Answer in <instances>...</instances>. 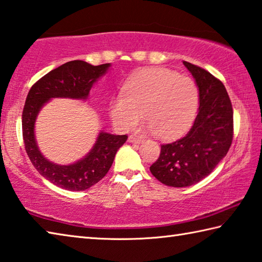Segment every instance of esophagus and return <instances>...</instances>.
Here are the masks:
<instances>
[{
  "label": "esophagus",
  "mask_w": 262,
  "mask_h": 262,
  "mask_svg": "<svg viewBox=\"0 0 262 262\" xmlns=\"http://www.w3.org/2000/svg\"><path fill=\"white\" fill-rule=\"evenodd\" d=\"M128 143H132V144H140L143 139L140 138V137H137V136H130L128 137Z\"/></svg>",
  "instance_id": "obj_1"
}]
</instances>
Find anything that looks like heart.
Masks as SVG:
<instances>
[{
    "label": "heart",
    "instance_id": "heart-1",
    "mask_svg": "<svg viewBox=\"0 0 262 262\" xmlns=\"http://www.w3.org/2000/svg\"><path fill=\"white\" fill-rule=\"evenodd\" d=\"M198 104L199 90L192 78L164 68H150L128 78L122 94L110 102L109 115L115 126L126 131L143 114L148 131L169 140L191 126Z\"/></svg>",
    "mask_w": 262,
    "mask_h": 262
}]
</instances>
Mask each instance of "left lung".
Returning a JSON list of instances; mask_svg holds the SVG:
<instances>
[{
    "mask_svg": "<svg viewBox=\"0 0 262 262\" xmlns=\"http://www.w3.org/2000/svg\"><path fill=\"white\" fill-rule=\"evenodd\" d=\"M183 64L198 86V115L183 138L161 146L149 168L157 180L172 187L191 186L207 177L227 155L233 137L232 105L222 81L203 68Z\"/></svg>",
    "mask_w": 262,
    "mask_h": 262,
    "instance_id": "8db88e82",
    "label": "left lung"
}]
</instances>
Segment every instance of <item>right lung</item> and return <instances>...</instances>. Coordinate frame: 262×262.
Masks as SVG:
<instances>
[{
	"label": "right lung",
	"instance_id": "1",
	"mask_svg": "<svg viewBox=\"0 0 262 262\" xmlns=\"http://www.w3.org/2000/svg\"><path fill=\"white\" fill-rule=\"evenodd\" d=\"M109 67L110 63L92 66L79 59L67 62L40 78L27 94L21 115L26 153L41 176L64 190L84 191L102 180L127 136L110 135L101 131L93 148L85 158L72 164L62 166L50 162L39 150L34 136L36 116L50 99L86 100L92 86L107 72Z\"/></svg>",
	"mask_w": 262,
	"mask_h": 262
}]
</instances>
